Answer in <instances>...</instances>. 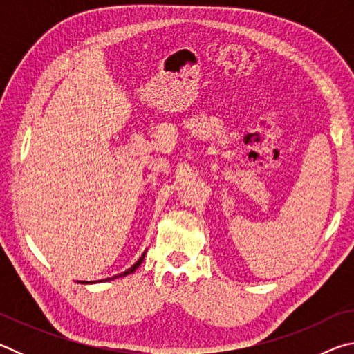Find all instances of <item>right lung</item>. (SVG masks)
Here are the masks:
<instances>
[{
    "label": "right lung",
    "instance_id": "right-lung-1",
    "mask_svg": "<svg viewBox=\"0 0 354 354\" xmlns=\"http://www.w3.org/2000/svg\"><path fill=\"white\" fill-rule=\"evenodd\" d=\"M143 259H145V253H143V254L140 256V259H139V261H137V262L134 263V266H133V267H131V268H128V270H127V272H123V273H120V274H115V277H113V278H122V277H127V274H131V273H134V272L137 270V267H139V266H140V263L143 262ZM113 278H107V281H109V279H113ZM101 281H103V279H101ZM82 283H84V284H86V281H82Z\"/></svg>",
    "mask_w": 354,
    "mask_h": 354
}]
</instances>
